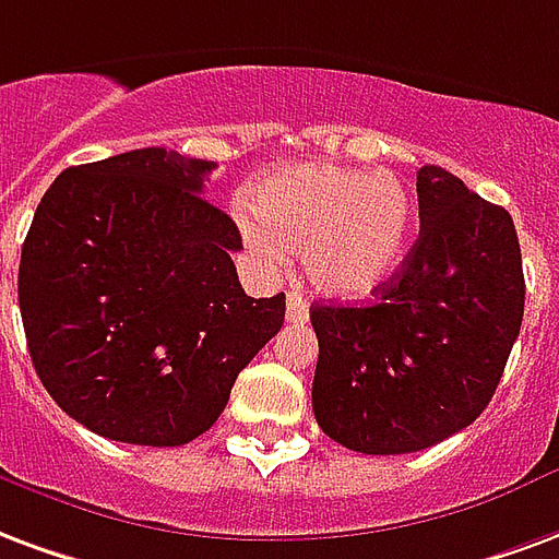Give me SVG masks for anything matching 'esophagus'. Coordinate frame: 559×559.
I'll return each mask as SVG.
<instances>
[{"mask_svg": "<svg viewBox=\"0 0 559 559\" xmlns=\"http://www.w3.org/2000/svg\"><path fill=\"white\" fill-rule=\"evenodd\" d=\"M287 322H308V301L301 293L287 296Z\"/></svg>", "mask_w": 559, "mask_h": 559, "instance_id": "34e87169", "label": "esophagus"}]
</instances>
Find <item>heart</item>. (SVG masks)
<instances>
[{
	"mask_svg": "<svg viewBox=\"0 0 559 559\" xmlns=\"http://www.w3.org/2000/svg\"><path fill=\"white\" fill-rule=\"evenodd\" d=\"M254 210L239 216L251 254L284 266L287 251H301L311 284L332 299L373 296L415 242V201L388 171L296 165L254 189Z\"/></svg>",
	"mask_w": 559,
	"mask_h": 559,
	"instance_id": "1",
	"label": "heart"
}]
</instances>
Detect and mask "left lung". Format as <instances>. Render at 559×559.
Masks as SVG:
<instances>
[{"label": "left lung", "instance_id": "obj_1", "mask_svg": "<svg viewBox=\"0 0 559 559\" xmlns=\"http://www.w3.org/2000/svg\"><path fill=\"white\" fill-rule=\"evenodd\" d=\"M420 234L373 305H313V415L370 456L427 450L489 406L524 317L510 213L438 165L417 171Z\"/></svg>", "mask_w": 559, "mask_h": 559}]
</instances>
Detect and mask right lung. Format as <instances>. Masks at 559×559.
<instances>
[{"instance_id":"right-lung-1","label":"right lung","mask_w":559,"mask_h":559,"mask_svg":"<svg viewBox=\"0 0 559 559\" xmlns=\"http://www.w3.org/2000/svg\"><path fill=\"white\" fill-rule=\"evenodd\" d=\"M213 171L142 147L64 168L37 204L16 275L28 355L97 436L189 444L284 325V293L251 299L239 284L242 237L201 198Z\"/></svg>"}]
</instances>
